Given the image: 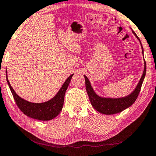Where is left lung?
<instances>
[{
  "instance_id": "1",
  "label": "left lung",
  "mask_w": 156,
  "mask_h": 156,
  "mask_svg": "<svg viewBox=\"0 0 156 156\" xmlns=\"http://www.w3.org/2000/svg\"><path fill=\"white\" fill-rule=\"evenodd\" d=\"M133 35L137 37V39L139 40L140 45H141L142 48V52L144 55V48L141 44V42L140 41V39L136 35V33L132 30ZM144 60V73H143L140 79L139 82L138 83L137 86L135 88V89L131 92L130 94L128 96H126L124 97L121 98H105L101 97L100 96L97 95L94 91V89L91 87V83L89 82V79L87 78V76H84L85 78V85H86V90L88 94L89 100H90L91 105L94 108H95L97 112H99L101 114H106V115H111V114H115L117 113L123 112L126 108H129L131 106L134 102L136 101V99H137L138 94H139L140 91V88H141L143 82L146 76V61Z\"/></svg>"
}]
</instances>
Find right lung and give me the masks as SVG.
I'll list each match as a JSON object with an SVG mask.
<instances>
[{"label": "right lung", "instance_id": "obj_1", "mask_svg": "<svg viewBox=\"0 0 156 156\" xmlns=\"http://www.w3.org/2000/svg\"><path fill=\"white\" fill-rule=\"evenodd\" d=\"M73 75L74 74H71L66 80L60 89L52 99L48 101L43 102V103H33V102L27 101L26 100L22 99L17 94L8 80L7 70H6L7 82L10 87V91H11L12 94L13 96L17 106H18L21 112L26 116L30 117L32 119L40 121L52 120L57 116H58L62 109L66 90L69 86V82Z\"/></svg>", "mask_w": 156, "mask_h": 156}]
</instances>
